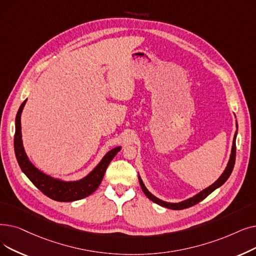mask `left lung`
<instances>
[{"label": "left lung", "mask_w": 256, "mask_h": 256, "mask_svg": "<svg viewBox=\"0 0 256 256\" xmlns=\"http://www.w3.org/2000/svg\"><path fill=\"white\" fill-rule=\"evenodd\" d=\"M236 128H238V122H236ZM236 135H238V130L234 134V138H233V143H232V148H231V154H230V158H229V161H228V164L226 166V168L224 170V172L220 174V176L218 178V179L214 183L211 184L209 187L205 188L204 190L200 192L198 194L194 196L192 198H190L185 200V201H182V202H179V203H168V202H165V201H162V200L156 198L154 194H152L148 190V188L146 187V185L143 184L142 180L140 176H138L139 178V183H140V186L142 188V190L144 192V194H146L150 201H152L154 203L158 204L160 206H163V207H166V208H170V209H174V210H181V209H185V208H188V207H192L196 204H198V202H201L202 200H204L207 196H209L211 192H212L214 190H216V188L220 187L222 185H223L227 180L228 178L230 176L232 170H233V168H234V163H236Z\"/></svg>", "instance_id": "obj_1"}]
</instances>
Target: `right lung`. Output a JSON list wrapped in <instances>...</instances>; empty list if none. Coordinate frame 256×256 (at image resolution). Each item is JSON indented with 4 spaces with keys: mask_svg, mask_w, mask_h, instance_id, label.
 Returning <instances> with one entry per match:
<instances>
[{
    "mask_svg": "<svg viewBox=\"0 0 256 256\" xmlns=\"http://www.w3.org/2000/svg\"><path fill=\"white\" fill-rule=\"evenodd\" d=\"M26 100L20 104L16 117V135H14V152L20 168L28 179L34 184L38 190L54 201L58 202H73L77 200L84 198L92 194L98 186L100 185L104 172L108 168L110 162L121 150V146H117L110 150L104 154L102 161L98 163L96 168L78 181H62L55 179L46 174L40 172L33 165L25 152L23 141H22V130H20V115L23 112Z\"/></svg>",
    "mask_w": 256,
    "mask_h": 256,
    "instance_id": "1",
    "label": "right lung"
}]
</instances>
